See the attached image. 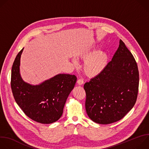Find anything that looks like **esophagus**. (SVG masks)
Returning <instances> with one entry per match:
<instances>
[{
    "instance_id": "esophagus-1",
    "label": "esophagus",
    "mask_w": 149,
    "mask_h": 149,
    "mask_svg": "<svg viewBox=\"0 0 149 149\" xmlns=\"http://www.w3.org/2000/svg\"><path fill=\"white\" fill-rule=\"evenodd\" d=\"M77 83L78 85H82L84 84V80L82 78L78 79L77 81Z\"/></svg>"
}]
</instances>
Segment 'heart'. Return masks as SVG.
<instances>
[{"instance_id":"1","label":"heart","mask_w":149,"mask_h":149,"mask_svg":"<svg viewBox=\"0 0 149 149\" xmlns=\"http://www.w3.org/2000/svg\"><path fill=\"white\" fill-rule=\"evenodd\" d=\"M97 49V48L92 47L81 54L82 58L86 59L83 66L84 72L89 77H94L101 74L109 62L108 54L104 51L96 52ZM72 61L75 65H78V61L75 58Z\"/></svg>"}]
</instances>
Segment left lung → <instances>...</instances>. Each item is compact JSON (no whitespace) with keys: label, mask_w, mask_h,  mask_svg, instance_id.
Listing matches in <instances>:
<instances>
[{"label":"left lung","mask_w":149,"mask_h":149,"mask_svg":"<svg viewBox=\"0 0 149 149\" xmlns=\"http://www.w3.org/2000/svg\"><path fill=\"white\" fill-rule=\"evenodd\" d=\"M139 84L136 60L120 39L117 50L104 70L84 84L87 115L100 124L121 120L136 103Z\"/></svg>","instance_id":"8db88e82"}]
</instances>
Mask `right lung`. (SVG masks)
I'll return each instance as SVG.
<instances>
[{"label": "right lung", "instance_id": "right-lung-1", "mask_svg": "<svg viewBox=\"0 0 149 149\" xmlns=\"http://www.w3.org/2000/svg\"><path fill=\"white\" fill-rule=\"evenodd\" d=\"M17 55L12 68L11 88L14 98L24 113L42 124H51L62 116L67 99L77 81L74 75L59 74L39 85L25 82L20 74V56Z\"/></svg>", "mask_w": 149, "mask_h": 149}]
</instances>
